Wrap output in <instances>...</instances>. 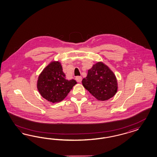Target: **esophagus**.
Returning a JSON list of instances; mask_svg holds the SVG:
<instances>
[{"instance_id":"1","label":"esophagus","mask_w":157,"mask_h":157,"mask_svg":"<svg viewBox=\"0 0 157 157\" xmlns=\"http://www.w3.org/2000/svg\"><path fill=\"white\" fill-rule=\"evenodd\" d=\"M75 79H76V81H77L78 82H79V83H81L82 79V78L81 76H77V77H76Z\"/></svg>"}]
</instances>
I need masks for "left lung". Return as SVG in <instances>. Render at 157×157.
<instances>
[{"label": "left lung", "mask_w": 157, "mask_h": 157, "mask_svg": "<svg viewBox=\"0 0 157 157\" xmlns=\"http://www.w3.org/2000/svg\"><path fill=\"white\" fill-rule=\"evenodd\" d=\"M82 83L86 89L98 101L109 100L118 90L117 80L114 72L102 62L93 65Z\"/></svg>", "instance_id": "obj_1"}]
</instances>
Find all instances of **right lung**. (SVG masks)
Segmentation results:
<instances>
[{
  "instance_id": "obj_1",
  "label": "right lung",
  "mask_w": 157,
  "mask_h": 157,
  "mask_svg": "<svg viewBox=\"0 0 157 157\" xmlns=\"http://www.w3.org/2000/svg\"><path fill=\"white\" fill-rule=\"evenodd\" d=\"M76 83L74 79H66L60 62L52 61L39 75L37 87L44 98L52 103H57L66 97Z\"/></svg>"
}]
</instances>
